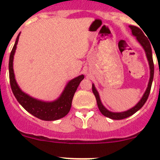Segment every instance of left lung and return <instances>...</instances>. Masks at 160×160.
<instances>
[{
    "label": "left lung",
    "instance_id": "1",
    "mask_svg": "<svg viewBox=\"0 0 160 160\" xmlns=\"http://www.w3.org/2000/svg\"><path fill=\"white\" fill-rule=\"evenodd\" d=\"M130 28H131V30H132V34L134 35V36L136 37L138 42L142 45L144 50H145V52H146L147 58H148V62H149V65H150L151 76H150V80H149V83H148V89H147L146 92L144 93L143 96H142V98H141L140 101L137 103L136 106H135L133 108L130 109V110H128V111H125V112L114 113V112H111V111H107V109L103 107V105L102 104L101 101H100L98 93V91L96 90L94 84L92 85V91L96 98L98 107V109H99L100 112H101L104 116L111 118V119H115V120L123 119V118H128V117L131 116V115L135 114V112H137V111H138V110H139V109H140L141 107L145 104V102H146L147 100H148V96H149V94H150V91H151V88H152V81H153L154 62H153V58H152V46H151V43H150V42L148 41V38H147V37L144 35L142 31L139 28L136 27V26H134V25H131Z\"/></svg>",
    "mask_w": 160,
    "mask_h": 160
}]
</instances>
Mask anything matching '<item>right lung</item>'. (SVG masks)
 <instances>
[{
	"label": "right lung",
	"mask_w": 160,
	"mask_h": 160,
	"mask_svg": "<svg viewBox=\"0 0 160 160\" xmlns=\"http://www.w3.org/2000/svg\"><path fill=\"white\" fill-rule=\"evenodd\" d=\"M19 35L17 38L16 42L12 47L10 56H9V62H8L9 82H10V87L14 96L18 102L25 108V110H26L28 112L38 118L45 120V121H53V120L63 118L70 111L74 93L76 92L77 88L78 87L79 83L84 78V76L80 75L69 82L61 97L54 102H46L39 101V100L29 97V95L20 90L16 82V80L14 78L12 61H13V55L16 50L18 39H19Z\"/></svg>",
	"instance_id": "obj_1"
}]
</instances>
